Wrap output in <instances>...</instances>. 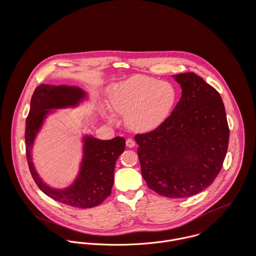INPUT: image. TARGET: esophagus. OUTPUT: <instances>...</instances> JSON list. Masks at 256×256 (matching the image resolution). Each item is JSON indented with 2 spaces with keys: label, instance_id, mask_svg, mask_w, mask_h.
Here are the masks:
<instances>
[{
  "label": "esophagus",
  "instance_id": "1",
  "mask_svg": "<svg viewBox=\"0 0 256 256\" xmlns=\"http://www.w3.org/2000/svg\"><path fill=\"white\" fill-rule=\"evenodd\" d=\"M126 146L128 148H133L135 146V142L132 140V139H127L126 140Z\"/></svg>",
  "mask_w": 256,
  "mask_h": 256
}]
</instances>
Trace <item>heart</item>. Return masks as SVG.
Returning <instances> with one entry per match:
<instances>
[{"instance_id":"1","label":"heart","mask_w":256,"mask_h":256,"mask_svg":"<svg viewBox=\"0 0 256 256\" xmlns=\"http://www.w3.org/2000/svg\"><path fill=\"white\" fill-rule=\"evenodd\" d=\"M110 106L125 115L127 126L133 131L148 132L160 126L176 102L174 86L164 80L142 74L117 84L108 90ZM113 121V118L108 115Z\"/></svg>"}]
</instances>
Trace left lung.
Returning a JSON list of instances; mask_svg holds the SVG:
<instances>
[{"label":"left lung","mask_w":256,"mask_h":256,"mask_svg":"<svg viewBox=\"0 0 256 256\" xmlns=\"http://www.w3.org/2000/svg\"><path fill=\"white\" fill-rule=\"evenodd\" d=\"M182 88L172 114L137 134L141 172L148 188L168 198L195 195L219 174L230 129L219 92L194 73L172 76Z\"/></svg>","instance_id":"8db88e82"}]
</instances>
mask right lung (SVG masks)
<instances>
[{
  "mask_svg": "<svg viewBox=\"0 0 256 256\" xmlns=\"http://www.w3.org/2000/svg\"><path fill=\"white\" fill-rule=\"evenodd\" d=\"M84 98H86V92L76 86L44 84L38 86L30 100L26 127V160L37 186L50 198L80 209L98 206L111 194L115 164L124 152L125 139L115 137L104 141L90 136L84 137L80 172L76 182L62 190L51 188L41 180L34 166L30 152L37 132L45 116L50 112L49 110L74 106Z\"/></svg>",
  "mask_w": 256,
  "mask_h": 256,
  "instance_id": "obj_1",
  "label": "right lung"
}]
</instances>
